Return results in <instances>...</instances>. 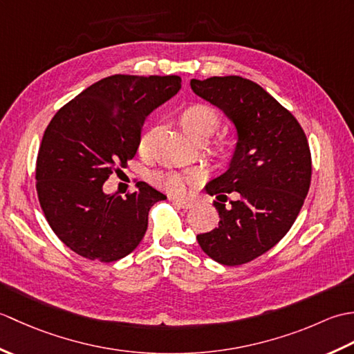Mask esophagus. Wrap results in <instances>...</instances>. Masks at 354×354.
Returning <instances> with one entry per match:
<instances>
[{
  "mask_svg": "<svg viewBox=\"0 0 354 354\" xmlns=\"http://www.w3.org/2000/svg\"><path fill=\"white\" fill-rule=\"evenodd\" d=\"M175 202H176V204H178L179 207H183V208H193V207H194V202L190 201V199L178 198V199H175Z\"/></svg>",
  "mask_w": 354,
  "mask_h": 354,
  "instance_id": "34e87169",
  "label": "esophagus"
}]
</instances>
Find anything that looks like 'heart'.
Segmentation results:
<instances>
[{
  "label": "heart",
  "instance_id": "obj_1",
  "mask_svg": "<svg viewBox=\"0 0 354 354\" xmlns=\"http://www.w3.org/2000/svg\"><path fill=\"white\" fill-rule=\"evenodd\" d=\"M179 124H181L183 131L189 135V137L196 142H204L216 132L217 127L221 124V117L213 106L205 103H192L185 106L181 114H179ZM156 135V126H147L142 131L140 141H138V150L142 155H147L152 149L153 140ZM223 147L217 149V153H223ZM196 173H179V171H165L155 175V181L158 185L164 187L165 190L171 193H181L185 189L187 181H196Z\"/></svg>",
  "mask_w": 354,
  "mask_h": 354
}]
</instances>
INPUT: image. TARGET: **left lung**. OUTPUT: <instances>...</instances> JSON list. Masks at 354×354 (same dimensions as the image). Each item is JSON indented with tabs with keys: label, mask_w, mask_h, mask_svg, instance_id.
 <instances>
[{
	"label": "left lung",
	"mask_w": 354,
	"mask_h": 354,
	"mask_svg": "<svg viewBox=\"0 0 354 354\" xmlns=\"http://www.w3.org/2000/svg\"><path fill=\"white\" fill-rule=\"evenodd\" d=\"M190 86L237 132L227 170L205 185L219 201V227L198 234V243L221 265H243L275 246L295 222L310 187V149L297 118L254 82L227 76L192 79ZM223 192L235 196L230 207Z\"/></svg>",
	"instance_id": "1"
}]
</instances>
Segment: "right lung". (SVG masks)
Returning <instances> with one entry per match:
<instances>
[{"label": "right lung", "mask_w": 354, "mask_h": 354, "mask_svg": "<svg viewBox=\"0 0 354 354\" xmlns=\"http://www.w3.org/2000/svg\"><path fill=\"white\" fill-rule=\"evenodd\" d=\"M181 89L179 76L95 82L56 112L36 160V189L51 230L88 260L115 261L145 237L149 209L165 194L146 183L106 194L103 184L137 153L147 115Z\"/></svg>", "instance_id": "right-lung-1"}]
</instances>
